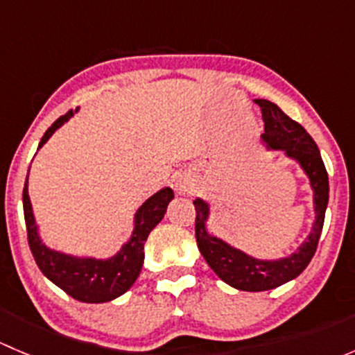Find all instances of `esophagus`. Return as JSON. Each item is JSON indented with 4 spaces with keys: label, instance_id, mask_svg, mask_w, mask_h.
I'll return each instance as SVG.
<instances>
[{
    "label": "esophagus",
    "instance_id": "esophagus-1",
    "mask_svg": "<svg viewBox=\"0 0 355 355\" xmlns=\"http://www.w3.org/2000/svg\"><path fill=\"white\" fill-rule=\"evenodd\" d=\"M192 189H194V184H192L189 178H180V180L177 182V191L180 192V194H191Z\"/></svg>",
    "mask_w": 355,
    "mask_h": 355
}]
</instances>
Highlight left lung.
<instances>
[{"label": "left lung", "mask_w": 355, "mask_h": 355, "mask_svg": "<svg viewBox=\"0 0 355 355\" xmlns=\"http://www.w3.org/2000/svg\"><path fill=\"white\" fill-rule=\"evenodd\" d=\"M263 111L264 134L263 141L271 149H284L288 157L299 161L302 170L309 177L311 187L314 191V220L313 232L307 241L299 247L292 256L278 261H261L250 257L242 250L234 249L220 239L206 232V220L209 207L202 199H196V239L198 247L209 264L211 270L230 287L245 290V292H263L277 288L299 277L313 259L318 249L321 230L324 223V213L328 206V173L321 159L320 149L306 128L287 116L275 103L266 99H256Z\"/></svg>", "instance_id": "obj_1"}]
</instances>
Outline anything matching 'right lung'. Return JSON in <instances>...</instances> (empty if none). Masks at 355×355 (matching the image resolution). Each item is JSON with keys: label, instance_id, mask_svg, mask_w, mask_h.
<instances>
[{"label": "right lung", "instance_id": "add662e5", "mask_svg": "<svg viewBox=\"0 0 355 355\" xmlns=\"http://www.w3.org/2000/svg\"><path fill=\"white\" fill-rule=\"evenodd\" d=\"M73 111L70 110L46 130L39 142V148L51 137L56 128L65 123ZM22 196L28 247H31V252L39 270L46 278H49L53 284L58 285L63 292H67L73 299L87 304H99L120 297L137 280L142 263H144V242L148 241V235L151 234L153 228L163 220L168 202L173 199V191L170 187L161 189L139 207L130 241L121 247L116 256L106 261L94 259V257H85V259L71 257L48 249L37 235V227H35L27 192V182H25Z\"/></svg>", "mask_w": 355, "mask_h": 355}]
</instances>
